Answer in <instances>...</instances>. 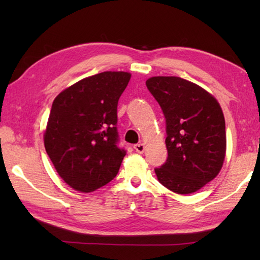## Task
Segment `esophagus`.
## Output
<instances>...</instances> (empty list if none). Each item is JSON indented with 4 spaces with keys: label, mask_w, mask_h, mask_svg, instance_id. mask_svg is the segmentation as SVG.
<instances>
[{
    "label": "esophagus",
    "mask_w": 260,
    "mask_h": 260,
    "mask_svg": "<svg viewBox=\"0 0 260 260\" xmlns=\"http://www.w3.org/2000/svg\"><path fill=\"white\" fill-rule=\"evenodd\" d=\"M134 150L137 152V153H143L145 150V145L142 144V143H140V144H135L134 145Z\"/></svg>",
    "instance_id": "obj_1"
}]
</instances>
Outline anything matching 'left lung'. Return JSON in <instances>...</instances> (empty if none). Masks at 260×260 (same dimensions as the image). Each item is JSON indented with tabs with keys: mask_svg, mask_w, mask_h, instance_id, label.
<instances>
[{
	"mask_svg": "<svg viewBox=\"0 0 260 260\" xmlns=\"http://www.w3.org/2000/svg\"><path fill=\"white\" fill-rule=\"evenodd\" d=\"M147 89L161 106L167 124L168 158L155 169L159 183L189 194L218 175L225 156L222 109L211 93L180 77H152Z\"/></svg>",
	"mask_w": 260,
	"mask_h": 260,
	"instance_id": "8db88e82",
	"label": "left lung"
}]
</instances>
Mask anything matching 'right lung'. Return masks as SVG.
Instances as JSON below:
<instances>
[{"label":"right lung","mask_w":260,"mask_h":260,"mask_svg":"<svg viewBox=\"0 0 260 260\" xmlns=\"http://www.w3.org/2000/svg\"><path fill=\"white\" fill-rule=\"evenodd\" d=\"M129 79L124 71H105L53 101L45 147L58 174L77 191H95L118 173L126 151L117 145V104Z\"/></svg>","instance_id":"add662e5"}]
</instances>
